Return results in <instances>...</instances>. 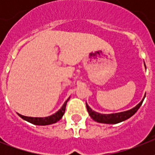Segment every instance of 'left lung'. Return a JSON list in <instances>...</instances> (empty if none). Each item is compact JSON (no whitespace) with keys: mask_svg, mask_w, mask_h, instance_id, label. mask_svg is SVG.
<instances>
[{"mask_svg":"<svg viewBox=\"0 0 155 155\" xmlns=\"http://www.w3.org/2000/svg\"><path fill=\"white\" fill-rule=\"evenodd\" d=\"M146 67V65H145ZM146 95L143 97V99L138 104L134 107L133 108L130 110L124 111V112H120V113H110V114H103V113H99L97 112H95L90 108L89 106L87 105L86 103V107H87V110L89 113L90 117L97 122L99 123H104V124H117L119 122L124 121V120H127L130 117H131L133 115H134V113L138 110L140 106L142 105V102L144 101Z\"/></svg>","mask_w":155,"mask_h":155,"instance_id":"left-lung-1","label":"left lung"}]
</instances>
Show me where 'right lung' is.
Returning a JSON list of instances; mask_svg holds the SVG:
<instances>
[{
  "instance_id": "right-lung-1",
  "label": "right lung",
  "mask_w": 155,
  "mask_h": 155,
  "mask_svg": "<svg viewBox=\"0 0 155 155\" xmlns=\"http://www.w3.org/2000/svg\"><path fill=\"white\" fill-rule=\"evenodd\" d=\"M70 99V97L68 98L67 101H65V103L63 104V105L62 106V108L56 112L55 113H54L52 115L49 116V117H25V116L21 115L19 113H18V116L21 117L23 120H26L28 122L32 123L34 125H51L54 123H56L57 121L60 120L61 118L63 117V114L65 113L66 109V105H67V103Z\"/></svg>"
}]
</instances>
